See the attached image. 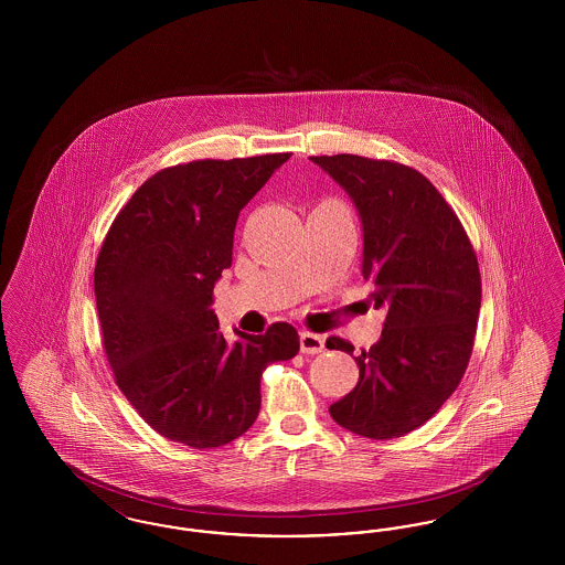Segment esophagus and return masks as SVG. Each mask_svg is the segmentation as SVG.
<instances>
[{"mask_svg": "<svg viewBox=\"0 0 565 565\" xmlns=\"http://www.w3.org/2000/svg\"><path fill=\"white\" fill-rule=\"evenodd\" d=\"M323 343H326V339L322 334L307 332V330L300 332V351L302 353H322Z\"/></svg>", "mask_w": 565, "mask_h": 565, "instance_id": "esophagus-1", "label": "esophagus"}]
</instances>
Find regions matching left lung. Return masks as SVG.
Here are the masks:
<instances>
[{
	"label": "left lung",
	"mask_w": 565,
	"mask_h": 565,
	"mask_svg": "<svg viewBox=\"0 0 565 565\" xmlns=\"http://www.w3.org/2000/svg\"><path fill=\"white\" fill-rule=\"evenodd\" d=\"M311 161L358 210L369 302L385 311L381 339L355 358L358 385L330 415L353 434L398 438L426 424L466 373L481 309L479 263L456 212L419 171L355 154ZM326 348L353 353L334 337Z\"/></svg>",
	"instance_id": "8db88e82"
}]
</instances>
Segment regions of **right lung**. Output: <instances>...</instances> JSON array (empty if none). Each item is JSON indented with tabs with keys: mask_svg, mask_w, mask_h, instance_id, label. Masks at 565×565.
<instances>
[{
	"mask_svg": "<svg viewBox=\"0 0 565 565\" xmlns=\"http://www.w3.org/2000/svg\"><path fill=\"white\" fill-rule=\"evenodd\" d=\"M290 159L192 161L154 173L109 226L95 265L104 348L120 392L164 438L222 447L256 422L263 371L298 353L295 326L265 334L215 318V281L233 263L237 217Z\"/></svg>",
	"mask_w": 565,
	"mask_h": 565,
	"instance_id": "obj_1",
	"label": "right lung"
}]
</instances>
